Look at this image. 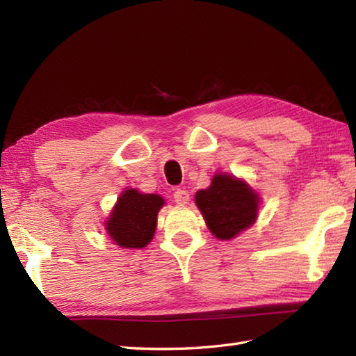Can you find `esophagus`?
<instances>
[{
	"label": "esophagus",
	"mask_w": 356,
	"mask_h": 356,
	"mask_svg": "<svg viewBox=\"0 0 356 356\" xmlns=\"http://www.w3.org/2000/svg\"><path fill=\"white\" fill-rule=\"evenodd\" d=\"M188 200H190V193H188L186 190L179 188V190L174 191V202H176L177 205L184 207V205H186Z\"/></svg>",
	"instance_id": "obj_1"
}]
</instances>
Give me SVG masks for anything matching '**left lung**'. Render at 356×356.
Returning a JSON list of instances; mask_svg holds the SVG:
<instances>
[{"label": "left lung", "mask_w": 356, "mask_h": 356, "mask_svg": "<svg viewBox=\"0 0 356 356\" xmlns=\"http://www.w3.org/2000/svg\"><path fill=\"white\" fill-rule=\"evenodd\" d=\"M194 202L211 234L218 240H231L255 223L261 197L246 180L216 172L207 190L195 193Z\"/></svg>", "instance_id": "left-lung-1"}]
</instances>
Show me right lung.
Here are the masks:
<instances>
[{
    "instance_id": "obj_1",
    "label": "right lung",
    "mask_w": 356,
    "mask_h": 356,
    "mask_svg": "<svg viewBox=\"0 0 356 356\" xmlns=\"http://www.w3.org/2000/svg\"><path fill=\"white\" fill-rule=\"evenodd\" d=\"M163 205L161 194H143L136 188H127L104 222L105 234L119 248H145L154 237L157 214Z\"/></svg>"
}]
</instances>
